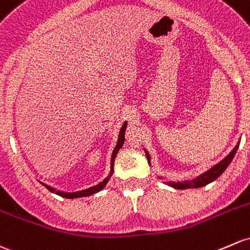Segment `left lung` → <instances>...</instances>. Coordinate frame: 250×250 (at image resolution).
Returning a JSON list of instances; mask_svg holds the SVG:
<instances>
[{
	"label": "left lung",
	"mask_w": 250,
	"mask_h": 250,
	"mask_svg": "<svg viewBox=\"0 0 250 250\" xmlns=\"http://www.w3.org/2000/svg\"><path fill=\"white\" fill-rule=\"evenodd\" d=\"M238 146H240V143H237V145L235 146V148H233L224 159L220 160L218 164H215L214 167H212L209 170H207V171L201 173L200 176L195 177L194 180L183 181V182H167V185L176 189H193V188H200V187H204V186H207L208 183L213 182V181L217 180V178L219 177L225 170H227V167H229L231 160H232L233 157H235L236 152H237ZM145 153H146L147 160H148V164H151V157H149L148 152H147L146 149H145Z\"/></svg>",
	"instance_id": "obj_1"
}]
</instances>
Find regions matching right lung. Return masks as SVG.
Masks as SVG:
<instances>
[{"label": "right lung", "instance_id": "add662e5", "mask_svg": "<svg viewBox=\"0 0 250 250\" xmlns=\"http://www.w3.org/2000/svg\"><path fill=\"white\" fill-rule=\"evenodd\" d=\"M125 129H127V121H125V123L122 125V127H121V130H120V134H118V139H117V144L116 146H115L114 151H112V154H111V162H110V173L107 175V177H105L102 182H99L98 185L94 186V187H91V188H87V189H83V190H80V191H73V193H64V191H60V190H56V189H54L52 187H50V186H45L46 188L49 189L51 193H56L57 195L62 196V198H65V199H75V198H83V196H90L92 194H96L98 193L99 190H102L105 186H106V183L109 182L110 177L112 176V173H114V163H115V158H116V154L117 152L120 151V148L122 147L123 143H125Z\"/></svg>", "mask_w": 250, "mask_h": 250}]
</instances>
